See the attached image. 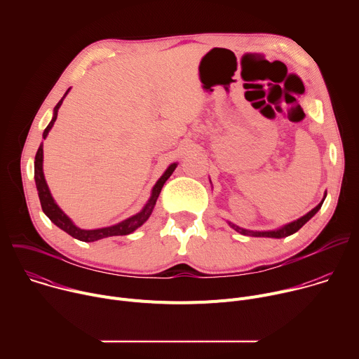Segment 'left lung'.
I'll return each mask as SVG.
<instances>
[{
  "label": "left lung",
  "instance_id": "obj_1",
  "mask_svg": "<svg viewBox=\"0 0 359 359\" xmlns=\"http://www.w3.org/2000/svg\"><path fill=\"white\" fill-rule=\"evenodd\" d=\"M325 196H327V193H325ZM325 196H324V198H325ZM324 198H323V201L318 204L317 208H314L311 212H309L306 213L305 216H302V217H299L298 220H295V222H291V223H288V224H285L284 227H281V229H277V230H270V231H252V230H245V229H241V227H238V226H236V224H233V223H230L229 222V224H230V227H233L237 233H240V234H244V236H251V237H271V238H283V237H287V236H291V234H294L295 231H298L306 222H309L320 209H321V206H323V203H324Z\"/></svg>",
  "mask_w": 359,
  "mask_h": 359
}]
</instances>
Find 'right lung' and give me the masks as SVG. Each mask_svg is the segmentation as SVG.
<instances>
[{
    "label": "right lung",
    "mask_w": 359,
    "mask_h": 359,
    "mask_svg": "<svg viewBox=\"0 0 359 359\" xmlns=\"http://www.w3.org/2000/svg\"><path fill=\"white\" fill-rule=\"evenodd\" d=\"M69 92V89L65 92V95L62 96V99L58 102L57 107L54 108V116L53 121L49 122V125L45 128L42 137L45 139L48 132L50 130V128L54 126V122L57 121L58 116V109L62 105V100L67 96V93ZM42 161H43V150H42V143L38 147V151L35 155V163H34V177H35V184H36V190H38V196H39V201H41V208L42 212L49 217V220L53 222L55 226H58L61 230L67 231L69 236H72L74 238H78L81 241L89 243V241H96L100 238H105V237H112V236H126L130 234L132 231H135L137 227H140L151 215L153 208H155L156 200L161 194V190L165 184V182L170 177V175L175 172L177 163H172L166 172L163 173V176L158 180V183L155 184V187L151 189V196L149 198V201L146 203V206L142 209L140 213L115 224L111 227H104V229H96V230H82L79 227H76L72 220L58 208V204L55 203V200L50 196V191L48 189V184L45 182L43 177V170H42Z\"/></svg>",
    "instance_id": "obj_1"
}]
</instances>
